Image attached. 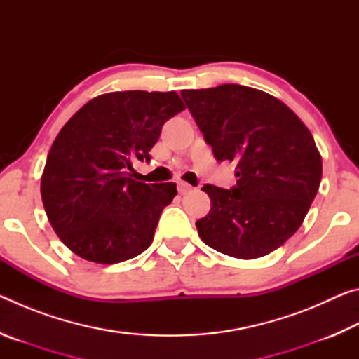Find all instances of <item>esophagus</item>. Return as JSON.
Listing matches in <instances>:
<instances>
[{
  "mask_svg": "<svg viewBox=\"0 0 359 359\" xmlns=\"http://www.w3.org/2000/svg\"><path fill=\"white\" fill-rule=\"evenodd\" d=\"M177 190H179L180 194H187V193H190V191L193 190V187L185 184V182H179V184H177Z\"/></svg>",
  "mask_w": 359,
  "mask_h": 359,
  "instance_id": "1",
  "label": "esophagus"
}]
</instances>
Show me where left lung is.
Segmentation results:
<instances>
[{"mask_svg": "<svg viewBox=\"0 0 359 359\" xmlns=\"http://www.w3.org/2000/svg\"><path fill=\"white\" fill-rule=\"evenodd\" d=\"M218 161H234L233 188L204 185L210 212L196 222L214 250L241 259L264 257L304 222L318 191L321 156L301 118L280 100L238 83L182 90Z\"/></svg>", "mask_w": 359, "mask_h": 359, "instance_id": "8db88e82", "label": "left lung"}]
</instances>
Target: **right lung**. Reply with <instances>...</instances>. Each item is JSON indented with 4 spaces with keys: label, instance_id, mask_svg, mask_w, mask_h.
<instances>
[{
    "label": "right lung",
    "instance_id": "1",
    "mask_svg": "<svg viewBox=\"0 0 359 359\" xmlns=\"http://www.w3.org/2000/svg\"><path fill=\"white\" fill-rule=\"evenodd\" d=\"M185 104L175 92L96 96L68 120L52 144L41 179L48 222L77 257L100 264L147 250L172 182L131 179L133 161H150L163 125Z\"/></svg>",
    "mask_w": 359,
    "mask_h": 359
}]
</instances>
